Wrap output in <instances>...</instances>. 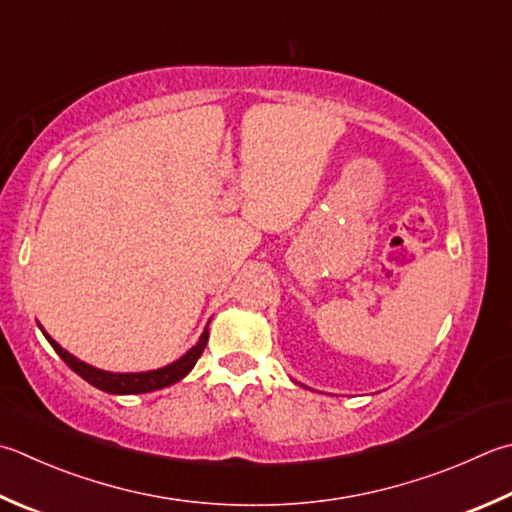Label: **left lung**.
I'll return each mask as SVG.
<instances>
[{"instance_id": "left-lung-1", "label": "left lung", "mask_w": 512, "mask_h": 512, "mask_svg": "<svg viewBox=\"0 0 512 512\" xmlns=\"http://www.w3.org/2000/svg\"><path fill=\"white\" fill-rule=\"evenodd\" d=\"M294 383H298V381H294ZM298 385H303V383H298ZM303 388H305V385H303Z\"/></svg>"}]
</instances>
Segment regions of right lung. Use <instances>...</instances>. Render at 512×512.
Segmentation results:
<instances>
[{"label": "right lung", "mask_w": 512, "mask_h": 512, "mask_svg": "<svg viewBox=\"0 0 512 512\" xmlns=\"http://www.w3.org/2000/svg\"><path fill=\"white\" fill-rule=\"evenodd\" d=\"M40 330L46 336V341L51 343L53 350L60 354V359L69 365L75 374H80L84 381H89L98 390H104L109 394H144V392L169 388V385L178 383L180 379H185V376L194 370L196 361L200 359V354H202V350H205L207 341H209V323H207L205 330H202V334H200V339L196 341V345L189 347V350L182 354L180 359L165 365V368L147 370V372H109V370H100V368H95V365L80 361L71 352H66L55 339H51V334H48L42 325H40Z\"/></svg>", "instance_id": "1"}]
</instances>
